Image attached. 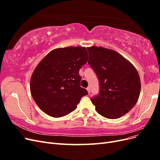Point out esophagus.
<instances>
[{
  "label": "esophagus",
  "mask_w": 160,
  "mask_h": 160,
  "mask_svg": "<svg viewBox=\"0 0 160 160\" xmlns=\"http://www.w3.org/2000/svg\"><path fill=\"white\" fill-rule=\"evenodd\" d=\"M87 91H88V93H89V94H90V91H91V89H90V87H88V88H87Z\"/></svg>",
  "instance_id": "obj_1"
}]
</instances>
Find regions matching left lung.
Instances as JSON below:
<instances>
[{
	"label": "left lung",
	"instance_id": "left-lung-1",
	"mask_svg": "<svg viewBox=\"0 0 160 160\" xmlns=\"http://www.w3.org/2000/svg\"><path fill=\"white\" fill-rule=\"evenodd\" d=\"M87 49L88 63L99 82V93L91 99L97 112L108 119L122 117L139 99L141 81L136 69L113 50L97 46Z\"/></svg>",
	"mask_w": 160,
	"mask_h": 160
}]
</instances>
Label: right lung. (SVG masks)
Segmentation results:
<instances>
[{
    "mask_svg": "<svg viewBox=\"0 0 160 160\" xmlns=\"http://www.w3.org/2000/svg\"><path fill=\"white\" fill-rule=\"evenodd\" d=\"M88 60L84 47L58 48L50 51L34 70L31 93L42 111L53 118L68 115L88 93L81 88V67Z\"/></svg>",
    "mask_w": 160,
    "mask_h": 160,
    "instance_id": "add662e5",
    "label": "right lung"
}]
</instances>
